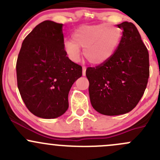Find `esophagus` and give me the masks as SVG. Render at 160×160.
Wrapping results in <instances>:
<instances>
[{"label": "esophagus", "mask_w": 160, "mask_h": 160, "mask_svg": "<svg viewBox=\"0 0 160 160\" xmlns=\"http://www.w3.org/2000/svg\"><path fill=\"white\" fill-rule=\"evenodd\" d=\"M82 70H83V76H85L86 75V67H83V68H82Z\"/></svg>", "instance_id": "1"}]
</instances>
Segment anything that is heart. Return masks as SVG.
Instances as JSON below:
<instances>
[{"mask_svg":"<svg viewBox=\"0 0 160 160\" xmlns=\"http://www.w3.org/2000/svg\"><path fill=\"white\" fill-rule=\"evenodd\" d=\"M72 39L66 40L64 50L72 61L79 60L80 48H83V55L90 63L100 65L112 57L122 37V30L108 24L84 25L76 29Z\"/></svg>","mask_w":160,"mask_h":160,"instance_id":"obj_1","label":"heart"}]
</instances>
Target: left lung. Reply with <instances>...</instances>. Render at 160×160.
Instances as JSON below:
<instances>
[{
    "mask_svg": "<svg viewBox=\"0 0 160 160\" xmlns=\"http://www.w3.org/2000/svg\"><path fill=\"white\" fill-rule=\"evenodd\" d=\"M123 30L120 45L110 59L88 67L90 103L104 115L129 112L138 104L149 77V52L132 22L117 25Z\"/></svg>",
    "mask_w": 160,
    "mask_h": 160,
    "instance_id": "8db88e82",
    "label": "left lung"
}]
</instances>
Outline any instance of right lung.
<instances>
[{"instance_id": "obj_1", "label": "right lung", "mask_w": 160, "mask_h": 160, "mask_svg": "<svg viewBox=\"0 0 160 160\" xmlns=\"http://www.w3.org/2000/svg\"><path fill=\"white\" fill-rule=\"evenodd\" d=\"M18 88L27 108L42 118H56L69 108L68 94L82 67L64 50L62 24L44 21L25 37L16 63Z\"/></svg>"}]
</instances>
